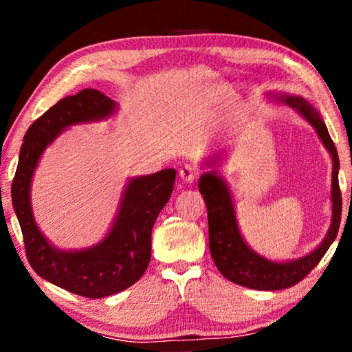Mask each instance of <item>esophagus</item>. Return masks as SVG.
Returning a JSON list of instances; mask_svg holds the SVG:
<instances>
[{"label": "esophagus", "mask_w": 352, "mask_h": 352, "mask_svg": "<svg viewBox=\"0 0 352 352\" xmlns=\"http://www.w3.org/2000/svg\"><path fill=\"white\" fill-rule=\"evenodd\" d=\"M178 174H180L182 180H184L186 183H192L194 180H197V177H199V170L195 169L194 166H190V164H184L183 168L180 169V172H178Z\"/></svg>", "instance_id": "34e87169"}]
</instances>
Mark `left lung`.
Returning a JSON list of instances; mask_svg holds the SVG:
<instances>
[{
    "mask_svg": "<svg viewBox=\"0 0 352 352\" xmlns=\"http://www.w3.org/2000/svg\"><path fill=\"white\" fill-rule=\"evenodd\" d=\"M276 98V96H275ZM284 104L295 109L302 118H306L311 126L317 130L320 140L323 141L332 157V222L324 241L305 258L275 262L265 259L254 253L245 241L242 239L239 226H237L236 212L226 183L216 172H206L200 177L199 190L204 195L208 210V231H210V252L219 272L243 287L254 290H281L292 287L305 279L315 265L323 258L331 243L336 241L342 219V190L338 186V153L336 144L331 140L326 124L320 113L298 96H278ZM219 157L212 158V164L219 163Z\"/></svg>",
    "mask_w": 352,
    "mask_h": 352,
    "instance_id": "1",
    "label": "left lung"
}]
</instances>
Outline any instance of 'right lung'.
<instances>
[{"mask_svg":"<svg viewBox=\"0 0 352 352\" xmlns=\"http://www.w3.org/2000/svg\"><path fill=\"white\" fill-rule=\"evenodd\" d=\"M115 110V100L91 88L58 100L28 129L12 182V205L34 272L71 294L93 300L115 295L144 275L151 262L153 223L170 197L175 170L130 180L110 233L102 242L79 252L52 247L40 233L31 208V180L41 153L58 133L77 122L109 118Z\"/></svg>","mask_w":352,"mask_h":352,"instance_id":"right-lung-1","label":"right lung"}]
</instances>
